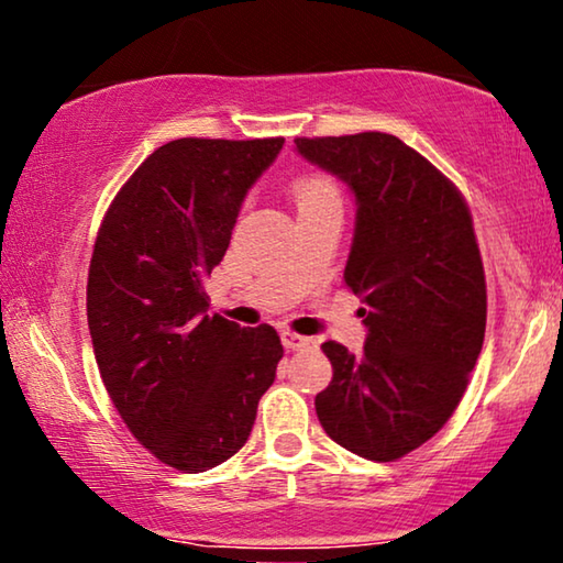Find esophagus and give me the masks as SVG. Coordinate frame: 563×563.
Masks as SVG:
<instances>
[{
    "label": "esophagus",
    "mask_w": 563,
    "mask_h": 563,
    "mask_svg": "<svg viewBox=\"0 0 563 563\" xmlns=\"http://www.w3.org/2000/svg\"><path fill=\"white\" fill-rule=\"evenodd\" d=\"M282 344L287 350L311 347V344H314V336H305V334H297V332H291V330H284L282 332Z\"/></svg>",
    "instance_id": "1"
}]
</instances>
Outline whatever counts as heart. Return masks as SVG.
I'll list each match as a JSON object with an SVG mask.
<instances>
[{
  "mask_svg": "<svg viewBox=\"0 0 563 563\" xmlns=\"http://www.w3.org/2000/svg\"><path fill=\"white\" fill-rule=\"evenodd\" d=\"M294 196H297L299 203L319 201V198H336V188L327 178H305L299 180L297 188H294Z\"/></svg>",
  "mask_w": 563,
  "mask_h": 563,
  "instance_id": "1",
  "label": "heart"
}]
</instances>
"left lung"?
<instances>
[{"label":"left lung","mask_w":563,"mask_h":563,"mask_svg":"<svg viewBox=\"0 0 563 563\" xmlns=\"http://www.w3.org/2000/svg\"><path fill=\"white\" fill-rule=\"evenodd\" d=\"M301 158L354 194L344 282L365 301L362 354L322 350L332 383L314 397L327 435L367 461H397L445 426L486 334V274L457 188L387 133L297 137Z\"/></svg>","instance_id":"8db88e82"}]
</instances>
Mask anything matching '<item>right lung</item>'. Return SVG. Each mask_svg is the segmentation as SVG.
<instances>
[{
  "label": "right lung",
  "mask_w": 563,
  "mask_h": 563,
  "mask_svg": "<svg viewBox=\"0 0 563 563\" xmlns=\"http://www.w3.org/2000/svg\"><path fill=\"white\" fill-rule=\"evenodd\" d=\"M284 137H178L112 198L92 249L88 327L112 405L137 443L203 473L252 435L282 342L274 327L209 314L203 279Z\"/></svg>",
  "instance_id": "add662e5"
}]
</instances>
